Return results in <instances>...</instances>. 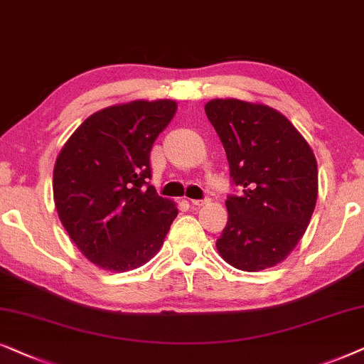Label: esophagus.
<instances>
[{
  "label": "esophagus",
  "mask_w": 364,
  "mask_h": 364,
  "mask_svg": "<svg viewBox=\"0 0 364 364\" xmlns=\"http://www.w3.org/2000/svg\"><path fill=\"white\" fill-rule=\"evenodd\" d=\"M191 201V205L193 206H205V205H208V203H210V198H205V200H190Z\"/></svg>",
  "instance_id": "34e87169"
}]
</instances>
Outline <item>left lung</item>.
Wrapping results in <instances>:
<instances>
[{
	"label": "left lung",
	"mask_w": 364,
	"mask_h": 364,
	"mask_svg": "<svg viewBox=\"0 0 364 364\" xmlns=\"http://www.w3.org/2000/svg\"><path fill=\"white\" fill-rule=\"evenodd\" d=\"M205 111L241 190L240 196H228V223L216 248L238 269L253 273L276 266L311 220L316 158L291 121L269 106L230 98L208 101Z\"/></svg>",
	"instance_id": "1"
}]
</instances>
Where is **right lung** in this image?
<instances>
[{
    "label": "right lung",
    "instance_id": "add662e5",
    "mask_svg": "<svg viewBox=\"0 0 364 364\" xmlns=\"http://www.w3.org/2000/svg\"><path fill=\"white\" fill-rule=\"evenodd\" d=\"M176 101H132L91 114L61 148L53 171L58 216L77 250L103 269L146 263L178 216L149 185V151Z\"/></svg>",
    "mask_w": 364,
    "mask_h": 364
}]
</instances>
